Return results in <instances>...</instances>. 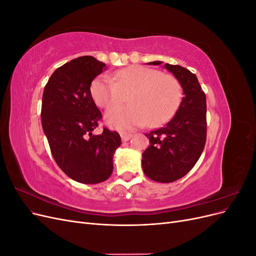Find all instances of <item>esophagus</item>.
I'll use <instances>...</instances> for the list:
<instances>
[{"instance_id": "esophagus-1", "label": "esophagus", "mask_w": 256, "mask_h": 256, "mask_svg": "<svg viewBox=\"0 0 256 256\" xmlns=\"http://www.w3.org/2000/svg\"><path fill=\"white\" fill-rule=\"evenodd\" d=\"M120 136H122V140L124 142H127V141L130 140L131 138H132V134H128V132H120Z\"/></svg>"}]
</instances>
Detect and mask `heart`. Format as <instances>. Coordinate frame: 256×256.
Segmentation results:
<instances>
[{
    "label": "heart",
    "mask_w": 256,
    "mask_h": 256,
    "mask_svg": "<svg viewBox=\"0 0 256 256\" xmlns=\"http://www.w3.org/2000/svg\"><path fill=\"white\" fill-rule=\"evenodd\" d=\"M90 94L95 104L104 109L125 102L106 114L112 128L122 129L143 126L147 122L157 127L168 122L180 104L182 90L176 76L162 74L158 69L130 66L109 76H100L92 81Z\"/></svg>",
    "instance_id": "1"
}]
</instances>
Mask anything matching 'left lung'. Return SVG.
Here are the masks:
<instances>
[{"label":"left lung","instance_id":"obj_1","mask_svg":"<svg viewBox=\"0 0 256 256\" xmlns=\"http://www.w3.org/2000/svg\"><path fill=\"white\" fill-rule=\"evenodd\" d=\"M150 65H160L152 62ZM182 84L184 97L166 126L145 134L150 144L142 154L143 171L159 182H172L189 173L202 154L207 136L206 96L196 76L180 65L166 64Z\"/></svg>","mask_w":256,"mask_h":256}]
</instances>
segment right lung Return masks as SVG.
Instances as JSON below:
<instances>
[{"mask_svg":"<svg viewBox=\"0 0 256 256\" xmlns=\"http://www.w3.org/2000/svg\"><path fill=\"white\" fill-rule=\"evenodd\" d=\"M106 64L80 56L58 67L46 84L42 124L51 154L68 177L82 184L106 180L113 172V154L120 145L116 131H94L102 114L90 94V84Z\"/></svg>","mask_w":256,"mask_h":256,"instance_id":"right-lung-1","label":"right lung"}]
</instances>
